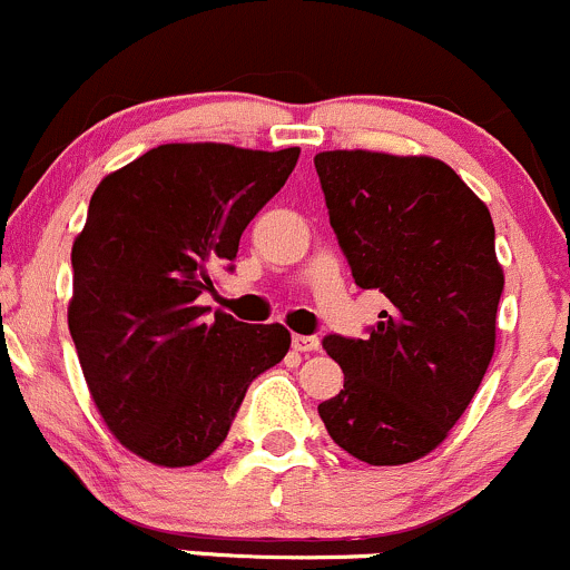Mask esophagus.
<instances>
[{"label":"esophagus","instance_id":"esophagus-1","mask_svg":"<svg viewBox=\"0 0 570 570\" xmlns=\"http://www.w3.org/2000/svg\"><path fill=\"white\" fill-rule=\"evenodd\" d=\"M291 345L298 354H309V351H318V337H313V334H293Z\"/></svg>","mask_w":570,"mask_h":570}]
</instances>
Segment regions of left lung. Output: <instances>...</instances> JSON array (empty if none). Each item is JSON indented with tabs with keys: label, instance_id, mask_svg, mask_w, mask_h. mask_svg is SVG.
I'll list each match as a JSON object with an SVG mask.
<instances>
[{
	"label": "left lung",
	"instance_id": "left-lung-1",
	"mask_svg": "<svg viewBox=\"0 0 570 570\" xmlns=\"http://www.w3.org/2000/svg\"><path fill=\"white\" fill-rule=\"evenodd\" d=\"M315 173L351 277L390 302L365 340L324 337L345 381L318 414L354 459L416 461L466 412L494 356V222L439 158L328 150Z\"/></svg>",
	"mask_w": 570,
	"mask_h": 570
}]
</instances>
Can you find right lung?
Masks as SVG:
<instances>
[{"mask_svg": "<svg viewBox=\"0 0 570 570\" xmlns=\"http://www.w3.org/2000/svg\"><path fill=\"white\" fill-rule=\"evenodd\" d=\"M298 148L158 145L107 175L70 252V337L109 431L158 466H191L227 439L252 381L291 348L279 324L205 318L210 274L233 272L257 210Z\"/></svg>", "mask_w": 570, "mask_h": 570, "instance_id": "right-lung-1", "label": "right lung"}]
</instances>
